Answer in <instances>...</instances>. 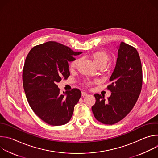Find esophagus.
Listing matches in <instances>:
<instances>
[{
	"label": "esophagus",
	"mask_w": 158,
	"mask_h": 158,
	"mask_svg": "<svg viewBox=\"0 0 158 158\" xmlns=\"http://www.w3.org/2000/svg\"><path fill=\"white\" fill-rule=\"evenodd\" d=\"M88 94L86 93V92H84V91H82V96L84 97V96H86Z\"/></svg>",
	"instance_id": "obj_1"
}]
</instances>
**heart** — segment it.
Here are the masks:
<instances>
[{
    "label": "heart",
    "instance_id": "1",
    "mask_svg": "<svg viewBox=\"0 0 158 158\" xmlns=\"http://www.w3.org/2000/svg\"><path fill=\"white\" fill-rule=\"evenodd\" d=\"M91 57L92 58L94 64L98 67V66H106V65L107 64L110 59V56L109 54L104 51H99L93 52L91 55ZM79 62V59H74L73 61H72L70 64V68L71 69H74L77 67ZM87 84H91V82H87Z\"/></svg>",
    "mask_w": 158,
    "mask_h": 158
}]
</instances>
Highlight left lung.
Masks as SVG:
<instances>
[{
	"label": "left lung",
	"instance_id": "1",
	"mask_svg": "<svg viewBox=\"0 0 158 158\" xmlns=\"http://www.w3.org/2000/svg\"><path fill=\"white\" fill-rule=\"evenodd\" d=\"M116 65L107 89L110 96L95 94L96 103L92 107L95 118L105 124H114L124 118L139 98L143 84V71L139 55L131 46L121 42L118 47Z\"/></svg>",
	"mask_w": 158,
	"mask_h": 158
}]
</instances>
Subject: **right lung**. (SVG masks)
<instances>
[{
	"label": "right lung",
	"instance_id": "add662e5",
	"mask_svg": "<svg viewBox=\"0 0 158 158\" xmlns=\"http://www.w3.org/2000/svg\"><path fill=\"white\" fill-rule=\"evenodd\" d=\"M82 52L49 41L34 47L24 65L22 81L27 101L35 114L51 126H60L72 118L81 92L73 89L60 94L57 82L70 76L69 62Z\"/></svg>",
	"mask_w": 158,
	"mask_h": 158
}]
</instances>
